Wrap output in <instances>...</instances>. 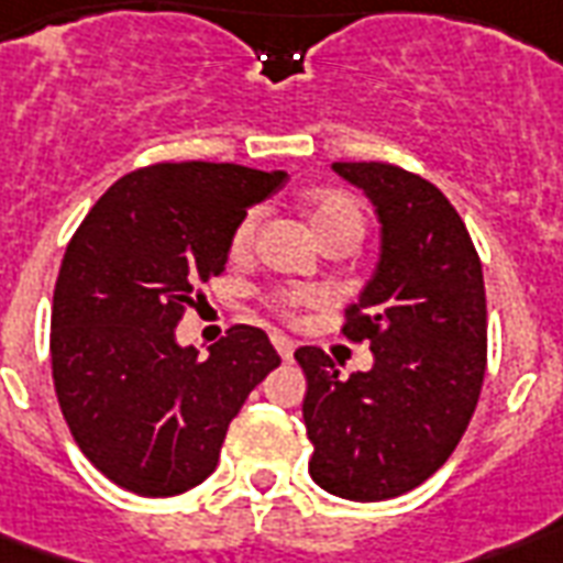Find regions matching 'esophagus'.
Wrapping results in <instances>:
<instances>
[{"label": "esophagus", "instance_id": "34e87169", "mask_svg": "<svg viewBox=\"0 0 563 563\" xmlns=\"http://www.w3.org/2000/svg\"><path fill=\"white\" fill-rule=\"evenodd\" d=\"M273 346H276V352L278 355H282V361H290L294 358V352H296V346H294V341H290V338H285V334H273Z\"/></svg>", "mask_w": 563, "mask_h": 563}]
</instances>
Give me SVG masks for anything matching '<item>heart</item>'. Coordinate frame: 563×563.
Returning a JSON list of instances; mask_svg holds the SVG:
<instances>
[{"mask_svg":"<svg viewBox=\"0 0 563 563\" xmlns=\"http://www.w3.org/2000/svg\"><path fill=\"white\" fill-rule=\"evenodd\" d=\"M258 220L261 213L250 211L241 222H238V229H234L232 234V252L241 255V252L250 250L252 241H255V232H258ZM308 220H311L313 232H317L320 241H329V238H338V234H352V238H358L361 241V234H364V211H361V205L346 194H331V190H325V194H313L311 199H308ZM308 299H311L308 290L294 287V290H282V294L276 296V305L282 311H287V308H294V305L299 302H308Z\"/></svg>","mask_w":563,"mask_h":563,"instance_id":"1","label":"heart"}]
</instances>
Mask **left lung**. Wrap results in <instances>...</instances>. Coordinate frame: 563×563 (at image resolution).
Segmentation results:
<instances>
[{
	"label": "left lung",
	"mask_w": 563,
	"mask_h": 563,
	"mask_svg": "<svg viewBox=\"0 0 563 563\" xmlns=\"http://www.w3.org/2000/svg\"><path fill=\"white\" fill-rule=\"evenodd\" d=\"M378 217V261L343 334L369 341L373 367L341 376L317 346L296 350L302 417L322 490L394 499L438 473L476 411L487 361L482 261L467 225L426 178L394 164H331Z\"/></svg>",
	"instance_id": "8db88e82"
}]
</instances>
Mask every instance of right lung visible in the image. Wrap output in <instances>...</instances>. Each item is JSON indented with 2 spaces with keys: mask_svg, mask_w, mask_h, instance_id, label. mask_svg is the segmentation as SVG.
Listing matches in <instances>:
<instances>
[{
  "mask_svg": "<svg viewBox=\"0 0 563 563\" xmlns=\"http://www.w3.org/2000/svg\"><path fill=\"white\" fill-rule=\"evenodd\" d=\"M285 169L155 164L108 187L73 234L52 296V378L78 449L141 496L202 485L229 422L282 364L255 325L199 358L176 341L196 285L220 276L252 205Z\"/></svg>",
  "mask_w": 563,
  "mask_h": 563,
  "instance_id": "obj_1",
  "label": "right lung"
}]
</instances>
